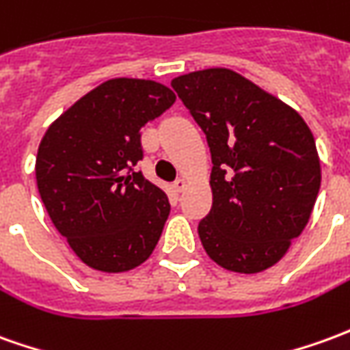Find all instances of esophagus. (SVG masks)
<instances>
[{"instance_id": "obj_1", "label": "esophagus", "mask_w": 350, "mask_h": 350, "mask_svg": "<svg viewBox=\"0 0 350 350\" xmlns=\"http://www.w3.org/2000/svg\"><path fill=\"white\" fill-rule=\"evenodd\" d=\"M185 185H187V180H185V178H178V180H176V182L172 183V187H174V189L178 193L183 191V187H185Z\"/></svg>"}]
</instances>
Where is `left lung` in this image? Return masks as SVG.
Wrapping results in <instances>:
<instances>
[{"mask_svg":"<svg viewBox=\"0 0 350 350\" xmlns=\"http://www.w3.org/2000/svg\"><path fill=\"white\" fill-rule=\"evenodd\" d=\"M206 134L212 208L199 221L204 250L234 273L275 265L311 217L320 189L314 138L301 116L226 68L172 79Z\"/></svg>","mask_w":350,"mask_h":350,"instance_id":"8db88e82","label":"left lung"}]
</instances>
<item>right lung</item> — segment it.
I'll return each mask as SVG.
<instances>
[{
  "label": "right lung",
  "instance_id": "add662e5",
  "mask_svg": "<svg viewBox=\"0 0 350 350\" xmlns=\"http://www.w3.org/2000/svg\"><path fill=\"white\" fill-rule=\"evenodd\" d=\"M150 79H109L77 100L39 144L36 178L58 233L89 267L121 273L151 256L170 214L142 172V129L174 104Z\"/></svg>",
  "mask_w": 350,
  "mask_h": 350
}]
</instances>
